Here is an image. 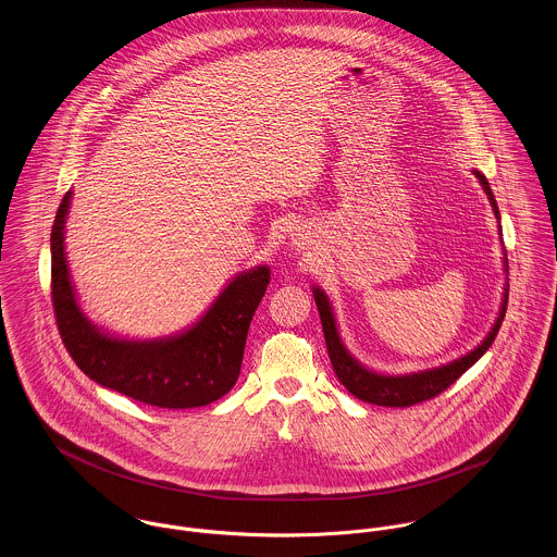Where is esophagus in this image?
Wrapping results in <instances>:
<instances>
[{
	"mask_svg": "<svg viewBox=\"0 0 557 557\" xmlns=\"http://www.w3.org/2000/svg\"><path fill=\"white\" fill-rule=\"evenodd\" d=\"M296 244H305V234H296Z\"/></svg>",
	"mask_w": 557,
	"mask_h": 557,
	"instance_id": "obj_1",
	"label": "esophagus"
}]
</instances>
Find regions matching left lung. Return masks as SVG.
<instances>
[{
	"instance_id": "obj_1",
	"label": "left lung",
	"mask_w": 557,
	"mask_h": 557,
	"mask_svg": "<svg viewBox=\"0 0 557 557\" xmlns=\"http://www.w3.org/2000/svg\"><path fill=\"white\" fill-rule=\"evenodd\" d=\"M474 175L480 180L484 193L488 195V201L493 206L495 216L499 219V210H497V203H495V197L491 193V186H488L486 177L480 171H474ZM313 296H315V305H318L319 318H321L327 356H330V362H332V369H334L338 382L354 397L360 398L364 403L384 405V407H409V405L437 397L448 386H453L476 362L478 358L493 345V341L497 336V330H499L504 315H506V305H508V289H506L504 305H502L499 318L495 321L493 330L468 356H463V358H459L450 364H444L440 369H431V371H420V373H411V375H380V373H373V371L364 369L345 349V345L338 336V330H336V321H334V313H332L327 296L318 287L313 289Z\"/></svg>"
}]
</instances>
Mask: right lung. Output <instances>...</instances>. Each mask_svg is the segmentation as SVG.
<instances>
[{
  "label": "right lung",
  "mask_w": 557,
  "mask_h": 557,
  "mask_svg": "<svg viewBox=\"0 0 557 557\" xmlns=\"http://www.w3.org/2000/svg\"><path fill=\"white\" fill-rule=\"evenodd\" d=\"M66 193L51 227V300L64 347L96 384L146 405L188 409L210 405L238 382L244 345L268 283L270 268L236 276L186 332L160 341H124L100 332L81 313L69 276L64 225Z\"/></svg>",
  "instance_id": "right-lung-1"
}]
</instances>
